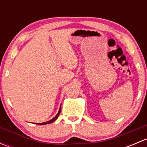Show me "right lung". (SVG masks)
<instances>
[{
	"instance_id": "add662e5",
	"label": "right lung",
	"mask_w": 147,
	"mask_h": 147,
	"mask_svg": "<svg viewBox=\"0 0 147 147\" xmlns=\"http://www.w3.org/2000/svg\"><path fill=\"white\" fill-rule=\"evenodd\" d=\"M60 112H61V106H60V109H59L58 112H57V114L56 115V116L55 117H53V119H50V121H45V122H42V123H37V124H39V125H45V124H50V123H53V121H55L56 119H57V117H58L59 115H60Z\"/></svg>"
}]
</instances>
